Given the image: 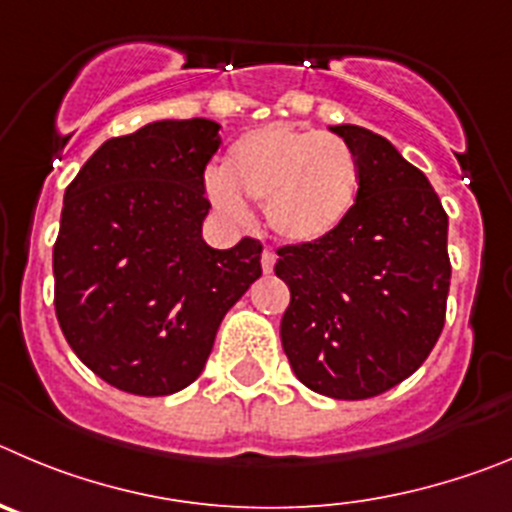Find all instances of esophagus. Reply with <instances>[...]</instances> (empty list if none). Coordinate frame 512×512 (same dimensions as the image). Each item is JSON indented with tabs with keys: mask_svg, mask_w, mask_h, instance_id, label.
<instances>
[{
	"mask_svg": "<svg viewBox=\"0 0 512 512\" xmlns=\"http://www.w3.org/2000/svg\"><path fill=\"white\" fill-rule=\"evenodd\" d=\"M260 262H262V270H265V273H273V267H275V252L273 250H262V257H260Z\"/></svg>",
	"mask_w": 512,
	"mask_h": 512,
	"instance_id": "34e87169",
	"label": "esophagus"
}]
</instances>
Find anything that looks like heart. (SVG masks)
<instances>
[{
	"label": "heart",
	"mask_w": 512,
	"mask_h": 512,
	"mask_svg": "<svg viewBox=\"0 0 512 512\" xmlns=\"http://www.w3.org/2000/svg\"><path fill=\"white\" fill-rule=\"evenodd\" d=\"M206 193L234 222L247 216L242 199L262 201L267 227L280 239L311 245L352 214L359 160L342 137L296 124H265L229 145L222 173L206 178Z\"/></svg>",
	"instance_id": "b5f03b06"
}]
</instances>
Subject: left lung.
<instances>
[{
	"mask_svg": "<svg viewBox=\"0 0 512 512\" xmlns=\"http://www.w3.org/2000/svg\"><path fill=\"white\" fill-rule=\"evenodd\" d=\"M331 132L357 155L359 193L334 234L278 250L275 275L290 288L280 342L313 393L365 400L411 377L439 342L449 216L385 137L357 124Z\"/></svg>",
	"mask_w": 512,
	"mask_h": 512,
	"instance_id": "left-lung-1",
	"label": "left lung"
}]
</instances>
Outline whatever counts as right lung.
<instances>
[{
    "label": "right lung",
    "instance_id": "obj_1",
    "mask_svg": "<svg viewBox=\"0 0 512 512\" xmlns=\"http://www.w3.org/2000/svg\"><path fill=\"white\" fill-rule=\"evenodd\" d=\"M211 119H163L112 137L66 188L53 247L55 316L94 375L170 395L204 370L224 313L262 275L257 239L214 250L204 170Z\"/></svg>",
    "mask_w": 512,
    "mask_h": 512
}]
</instances>
